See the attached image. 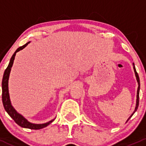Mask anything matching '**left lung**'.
Wrapping results in <instances>:
<instances>
[{
  "mask_svg": "<svg viewBox=\"0 0 146 146\" xmlns=\"http://www.w3.org/2000/svg\"><path fill=\"white\" fill-rule=\"evenodd\" d=\"M133 70H134V73H135V76H136V80L137 82H138V90H137V95H136V107H135V110L134 111H133V112L132 113L131 115L129 117V118L127 119V121H126V122L128 121L129 120V119L131 118V117H132V116L133 115V114H134L135 112L136 111L137 109H138V104H139V91H140V80H139V77H138V73H137L136 72V68H135V65L133 63Z\"/></svg>",
  "mask_w": 146,
  "mask_h": 146,
  "instance_id": "obj_1",
  "label": "left lung"
}]
</instances>
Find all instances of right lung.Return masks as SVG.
Here are the masks:
<instances>
[{"mask_svg": "<svg viewBox=\"0 0 146 146\" xmlns=\"http://www.w3.org/2000/svg\"><path fill=\"white\" fill-rule=\"evenodd\" d=\"M29 42H27V43H26L25 44L22 46L19 47V48L15 51V53L13 54V55L12 56L11 58H10L8 67H7L5 72H4L3 77L2 80V101L3 104V107L4 108H5V110L7 111V113L9 114L10 117L15 121V123H17V124H18L19 126H21V127L23 128L36 130V129H43V128L47 126L48 125H49L51 122L54 121L55 119H52V120L49 121L44 123H33L29 122V121H28L27 119L25 118L22 114H20V113L17 112L15 110V109L13 107V105H12L11 104V101H10L9 90H8V80H9L10 70H11V68L13 65V62H14L16 53L20 51V50H23L24 48H25Z\"/></svg>", "mask_w": 146, "mask_h": 146, "instance_id": "obj_1", "label": "right lung"}]
</instances>
